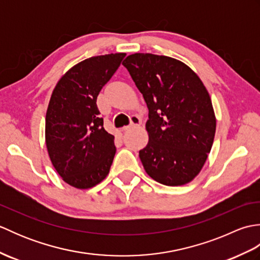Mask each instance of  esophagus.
Segmentation results:
<instances>
[{
    "label": "esophagus",
    "instance_id": "esophagus-1",
    "mask_svg": "<svg viewBox=\"0 0 260 260\" xmlns=\"http://www.w3.org/2000/svg\"><path fill=\"white\" fill-rule=\"evenodd\" d=\"M141 123H142V120H141V118L139 117V116H135V115L132 116V117H131V125L124 126V127H123V131H128V129L132 128V127L140 126Z\"/></svg>",
    "mask_w": 260,
    "mask_h": 260
}]
</instances>
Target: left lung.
Instances as JSON below:
<instances>
[{"label": "left lung", "mask_w": 260, "mask_h": 260, "mask_svg": "<svg viewBox=\"0 0 260 260\" xmlns=\"http://www.w3.org/2000/svg\"><path fill=\"white\" fill-rule=\"evenodd\" d=\"M123 64L148 108V143L140 151L144 170L164 185L189 183L206 163L215 134L206 86L189 66L171 57L134 53Z\"/></svg>", "instance_id": "8db88e82"}]
</instances>
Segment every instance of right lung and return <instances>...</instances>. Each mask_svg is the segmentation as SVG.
Instances as JSON below:
<instances>
[{"label": "right lung", "mask_w": 260, "mask_h": 260, "mask_svg": "<svg viewBox=\"0 0 260 260\" xmlns=\"http://www.w3.org/2000/svg\"><path fill=\"white\" fill-rule=\"evenodd\" d=\"M126 53L85 59L54 87L46 114V144L58 174L69 185L85 190L106 178L116 153L115 137L104 128L97 96Z\"/></svg>", "instance_id": "1"}]
</instances>
